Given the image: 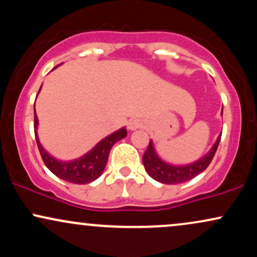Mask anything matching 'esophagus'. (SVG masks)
<instances>
[{
    "mask_svg": "<svg viewBox=\"0 0 257 257\" xmlns=\"http://www.w3.org/2000/svg\"><path fill=\"white\" fill-rule=\"evenodd\" d=\"M141 124H143V123H141V120L139 119V118H135V117H134V118L129 119L128 123H126V125H128L129 131H135V129L140 128Z\"/></svg>",
    "mask_w": 257,
    "mask_h": 257,
    "instance_id": "1",
    "label": "esophagus"
}]
</instances>
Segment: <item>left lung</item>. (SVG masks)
Here are the masks:
<instances>
[{
	"mask_svg": "<svg viewBox=\"0 0 257 257\" xmlns=\"http://www.w3.org/2000/svg\"><path fill=\"white\" fill-rule=\"evenodd\" d=\"M220 139L221 135L217 138L216 143H215L214 146L211 147L210 151L206 153L202 159L184 167L170 166V164L162 161L155 151L153 143L150 141L149 147H147V150L143 156L144 166H145V169L146 172L149 173V175L151 176L152 179H155L156 181L162 182V184L175 185L181 184V182H186L188 181V180L193 179L194 176H197L202 172H204L206 168H208L209 164L213 161L215 152H216L217 146H219Z\"/></svg>",
	"mask_w": 257,
	"mask_h": 257,
	"instance_id": "8db88e82",
	"label": "left lung"
}]
</instances>
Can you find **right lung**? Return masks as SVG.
<instances>
[{
  "instance_id": "add662e5",
  "label": "right lung",
  "mask_w": 257,
  "mask_h": 257,
  "mask_svg": "<svg viewBox=\"0 0 257 257\" xmlns=\"http://www.w3.org/2000/svg\"><path fill=\"white\" fill-rule=\"evenodd\" d=\"M37 123L38 119L36 116V112H35V137H36L37 146L38 150H40L41 157H42L46 167L48 168L54 175H57L58 178L77 185L89 184V182L98 179L102 174V172H104L112 146H113L117 141H119L120 139L126 137L125 128H122L119 129V131L112 133L111 135H108V137H106L105 139H102L98 145L94 147L91 151L88 152L87 155H84L83 157L75 159V161L71 162H60L58 161V159L53 158L51 155H48V153L46 152V150H44L42 145L40 144V141H38L36 133Z\"/></svg>"
}]
</instances>
